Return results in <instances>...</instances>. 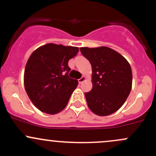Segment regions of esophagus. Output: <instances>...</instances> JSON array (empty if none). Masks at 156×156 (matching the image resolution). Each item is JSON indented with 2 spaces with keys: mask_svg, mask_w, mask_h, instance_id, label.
Masks as SVG:
<instances>
[{
  "mask_svg": "<svg viewBox=\"0 0 156 156\" xmlns=\"http://www.w3.org/2000/svg\"><path fill=\"white\" fill-rule=\"evenodd\" d=\"M85 80H86V77L82 76L81 78H79V79H78V83H82L83 81H85Z\"/></svg>",
  "mask_w": 156,
  "mask_h": 156,
  "instance_id": "obj_1",
  "label": "esophagus"
}]
</instances>
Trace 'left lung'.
<instances>
[{
    "instance_id": "1",
    "label": "left lung",
    "mask_w": 156,
    "mask_h": 156,
    "mask_svg": "<svg viewBox=\"0 0 156 156\" xmlns=\"http://www.w3.org/2000/svg\"><path fill=\"white\" fill-rule=\"evenodd\" d=\"M80 50L90 62L92 69V89L85 93L89 108L99 116L114 113L130 93V65L125 58L109 47H81Z\"/></svg>"
}]
</instances>
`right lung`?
Returning a JSON list of instances; mask_svg holds the SVG:
<instances>
[{
	"instance_id": "obj_1",
	"label": "right lung",
	"mask_w": 156,
	"mask_h": 156,
	"mask_svg": "<svg viewBox=\"0 0 156 156\" xmlns=\"http://www.w3.org/2000/svg\"><path fill=\"white\" fill-rule=\"evenodd\" d=\"M78 50L75 47L47 44L35 49L29 58L24 71V87L39 110L54 115L67 105L78 83L68 75L71 69L68 61Z\"/></svg>"
}]
</instances>
